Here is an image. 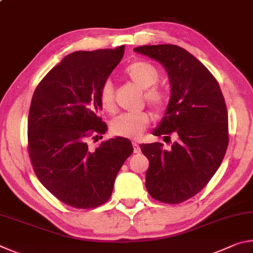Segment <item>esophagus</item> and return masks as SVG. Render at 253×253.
Returning a JSON list of instances; mask_svg holds the SVG:
<instances>
[{
	"label": "esophagus",
	"mask_w": 253,
	"mask_h": 253,
	"mask_svg": "<svg viewBox=\"0 0 253 253\" xmlns=\"http://www.w3.org/2000/svg\"><path fill=\"white\" fill-rule=\"evenodd\" d=\"M132 148H134V153H139L140 152V147L138 143H132Z\"/></svg>",
	"instance_id": "esophagus-1"
}]
</instances>
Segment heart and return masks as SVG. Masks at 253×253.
I'll return each mask as SVG.
<instances>
[{
    "mask_svg": "<svg viewBox=\"0 0 253 253\" xmlns=\"http://www.w3.org/2000/svg\"><path fill=\"white\" fill-rule=\"evenodd\" d=\"M125 75L138 87L145 89L144 96L149 106H152L155 110L164 108L166 97L164 91L155 85L160 80V71L155 66L144 60H137L126 68ZM98 100L101 109L107 113L111 114L116 109L114 84L111 81L107 80L101 84L98 91ZM149 122L151 116L147 111L123 114L111 122L110 131L114 136L135 139L143 134Z\"/></svg>",
    "mask_w": 253,
    "mask_h": 253,
    "instance_id": "obj_1",
    "label": "heart"
}]
</instances>
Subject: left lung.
Segmentation results:
<instances>
[{
	"mask_svg": "<svg viewBox=\"0 0 253 253\" xmlns=\"http://www.w3.org/2000/svg\"><path fill=\"white\" fill-rule=\"evenodd\" d=\"M136 52L161 62L170 81V99L155 136L170 142L142 144L149 161L146 188L160 202L178 204L202 191L220 168L229 144L228 110L214 76L178 45H142Z\"/></svg>",
	"mask_w": 253,
	"mask_h": 253,
	"instance_id": "8db88e82",
	"label": "left lung"
}]
</instances>
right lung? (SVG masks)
Instances as JSON below:
<instances>
[{
	"mask_svg": "<svg viewBox=\"0 0 253 253\" xmlns=\"http://www.w3.org/2000/svg\"><path fill=\"white\" fill-rule=\"evenodd\" d=\"M125 45L77 51L53 67L34 90L28 118V152L37 177L51 194L75 209L109 200L115 178L132 153L116 137L97 148L88 142L105 134L98 91L121 62ZM102 138V136H101Z\"/></svg>",
	"mask_w": 253,
	"mask_h": 253,
	"instance_id": "1",
	"label": "right lung"
}]
</instances>
